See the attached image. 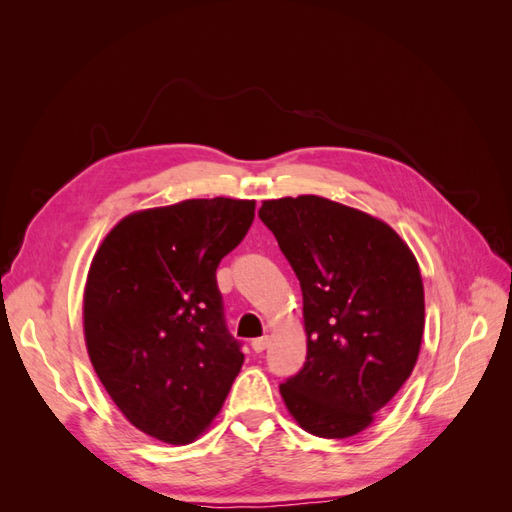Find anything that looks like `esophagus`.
<instances>
[{"label": "esophagus", "mask_w": 512, "mask_h": 512, "mask_svg": "<svg viewBox=\"0 0 512 512\" xmlns=\"http://www.w3.org/2000/svg\"><path fill=\"white\" fill-rule=\"evenodd\" d=\"M267 346H269V337H267V335H265V337H256L254 342H252V350H254L256 354H260Z\"/></svg>", "instance_id": "obj_1"}]
</instances>
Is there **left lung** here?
Here are the masks:
<instances>
[{
    "mask_svg": "<svg viewBox=\"0 0 512 512\" xmlns=\"http://www.w3.org/2000/svg\"><path fill=\"white\" fill-rule=\"evenodd\" d=\"M258 218L303 292L307 359L280 384L305 431L350 438L401 389L425 329L410 247L371 215L320 196L265 200Z\"/></svg>",
    "mask_w": 512,
    "mask_h": 512,
    "instance_id": "8db88e82",
    "label": "left lung"
}]
</instances>
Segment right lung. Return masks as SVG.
<instances>
[{
	"label": "right lung",
	"instance_id": "right-lung-1",
	"mask_svg": "<svg viewBox=\"0 0 512 512\" xmlns=\"http://www.w3.org/2000/svg\"><path fill=\"white\" fill-rule=\"evenodd\" d=\"M254 222V200L200 198L123 218L91 262L85 342L106 393L147 436L188 444L220 412L243 365L220 260Z\"/></svg>",
	"mask_w": 512,
	"mask_h": 512
}]
</instances>
